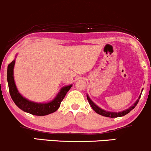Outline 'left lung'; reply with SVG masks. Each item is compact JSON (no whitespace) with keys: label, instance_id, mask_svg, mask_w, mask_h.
Instances as JSON below:
<instances>
[{"label":"left lung","instance_id":"8db88e82","mask_svg":"<svg viewBox=\"0 0 151 151\" xmlns=\"http://www.w3.org/2000/svg\"><path fill=\"white\" fill-rule=\"evenodd\" d=\"M143 90H142V91H143ZM141 95H140L139 99L136 100V102L134 104V105H132V107H129V109H126V110H124V111H120V112H111V111H107L104 110V109H101V108L99 107L98 106H97L96 104L94 103L93 101L90 100V98L88 95H87V99H88V102H89V104H90V106H91V107L93 109V110L95 111L96 113H97V114L102 115V116H107V117L114 118V117H120V116H124V115L127 114L128 113L130 112L132 109H134V108H135L136 104H137L138 102H139V99L141 98Z\"/></svg>","mask_w":151,"mask_h":151}]
</instances>
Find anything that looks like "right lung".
I'll return each instance as SVG.
<instances>
[{
    "label": "right lung",
    "instance_id": "add662e5",
    "mask_svg": "<svg viewBox=\"0 0 151 151\" xmlns=\"http://www.w3.org/2000/svg\"><path fill=\"white\" fill-rule=\"evenodd\" d=\"M15 63V59L13 60L8 65L7 80H8L10 96L16 105L22 111L31 114L36 115V116H45L57 110L61 105L62 100H63L66 93L72 87V85L63 87L60 90V92L57 94L56 97L51 102H47V103H38V102H32L22 97L17 89L13 76Z\"/></svg>",
    "mask_w": 151,
    "mask_h": 151
}]
</instances>
